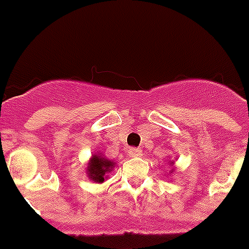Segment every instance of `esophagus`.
Here are the masks:
<instances>
[{
  "label": "esophagus",
  "mask_w": 249,
  "mask_h": 249,
  "mask_svg": "<svg viewBox=\"0 0 249 249\" xmlns=\"http://www.w3.org/2000/svg\"><path fill=\"white\" fill-rule=\"evenodd\" d=\"M128 155L130 156V158H140V156H142V150H141V148H137V147L129 148Z\"/></svg>",
  "instance_id": "34e87169"
}]
</instances>
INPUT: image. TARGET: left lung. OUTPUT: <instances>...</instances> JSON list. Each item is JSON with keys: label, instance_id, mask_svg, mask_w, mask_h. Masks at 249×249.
<instances>
[{"label": "left lung", "instance_id": "obj_1", "mask_svg": "<svg viewBox=\"0 0 249 249\" xmlns=\"http://www.w3.org/2000/svg\"><path fill=\"white\" fill-rule=\"evenodd\" d=\"M170 164H174L173 160H172V161H170ZM173 172H174V168H173V170H172V172H170V173H173Z\"/></svg>", "mask_w": 249, "mask_h": 249}]
</instances>
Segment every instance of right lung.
Here are the masks:
<instances>
[{
  "label": "right lung",
  "mask_w": 249,
  "mask_h": 249,
  "mask_svg": "<svg viewBox=\"0 0 249 249\" xmlns=\"http://www.w3.org/2000/svg\"><path fill=\"white\" fill-rule=\"evenodd\" d=\"M115 161H111L102 155L101 152L93 154L86 166V174L90 181L95 183H103L108 177V173L115 168Z\"/></svg>",
  "instance_id": "obj_1"
}]
</instances>
